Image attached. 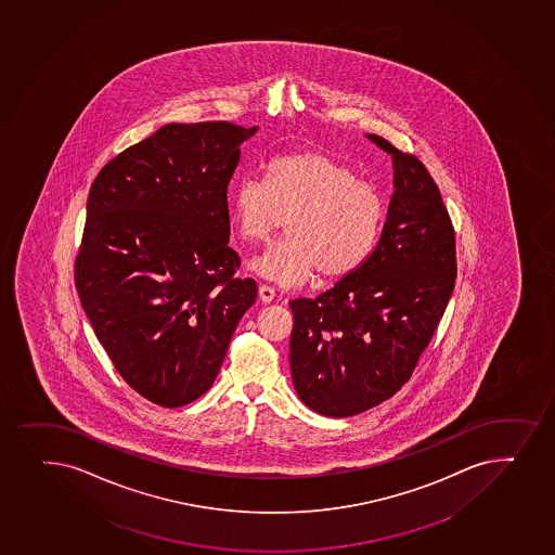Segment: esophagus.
<instances>
[{
	"mask_svg": "<svg viewBox=\"0 0 555 555\" xmlns=\"http://www.w3.org/2000/svg\"><path fill=\"white\" fill-rule=\"evenodd\" d=\"M258 293H260V298H262V302H266V305L273 302L274 297H276L274 287L266 286V284H262V286L258 287Z\"/></svg>",
	"mask_w": 555,
	"mask_h": 555,
	"instance_id": "esophagus-1",
	"label": "esophagus"
}]
</instances>
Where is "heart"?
I'll return each mask as SVG.
<instances>
[{
    "label": "heart",
    "instance_id": "b5f03b06",
    "mask_svg": "<svg viewBox=\"0 0 555 555\" xmlns=\"http://www.w3.org/2000/svg\"><path fill=\"white\" fill-rule=\"evenodd\" d=\"M286 221L287 238L253 258V273L281 286L315 276L343 281L376 249L385 202L376 186L321 150L279 155L266 179H242L231 194V221L247 244L268 242Z\"/></svg>",
    "mask_w": 555,
    "mask_h": 555
}]
</instances>
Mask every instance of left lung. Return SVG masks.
<instances>
[{"label": "left lung", "mask_w": 555, "mask_h": 555, "mask_svg": "<svg viewBox=\"0 0 555 555\" xmlns=\"http://www.w3.org/2000/svg\"><path fill=\"white\" fill-rule=\"evenodd\" d=\"M392 155L387 220L363 268L317 298H295L289 364L298 398L346 417L392 398L429 345L456 281L454 229L424 163L387 139Z\"/></svg>", "instance_id": "8db88e82"}]
</instances>
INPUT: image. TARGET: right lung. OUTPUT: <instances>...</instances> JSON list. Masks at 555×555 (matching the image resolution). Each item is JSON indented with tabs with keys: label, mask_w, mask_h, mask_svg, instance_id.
<instances>
[{
	"label": "right lung",
	"mask_w": 555,
	"mask_h": 555,
	"mask_svg": "<svg viewBox=\"0 0 555 555\" xmlns=\"http://www.w3.org/2000/svg\"><path fill=\"white\" fill-rule=\"evenodd\" d=\"M223 120L165 125L96 176L75 260L83 311L122 379L183 406L215 383L257 300L236 279L227 186L257 133Z\"/></svg>",
	"instance_id": "obj_1"
}]
</instances>
